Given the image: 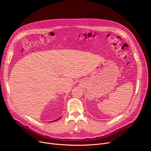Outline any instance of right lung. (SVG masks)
<instances>
[{"mask_svg":"<svg viewBox=\"0 0 151 151\" xmlns=\"http://www.w3.org/2000/svg\"><path fill=\"white\" fill-rule=\"evenodd\" d=\"M60 118H61V117H59V118H58V119H56V120H54V121H58L59 119H60Z\"/></svg>","mask_w":151,"mask_h":151,"instance_id":"1","label":"right lung"}]
</instances>
